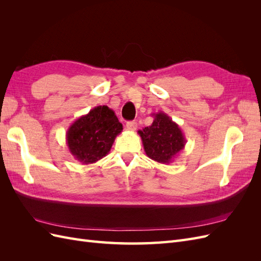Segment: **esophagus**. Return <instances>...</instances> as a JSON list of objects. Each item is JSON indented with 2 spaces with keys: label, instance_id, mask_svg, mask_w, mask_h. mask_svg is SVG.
Here are the masks:
<instances>
[{
  "label": "esophagus",
  "instance_id": "obj_1",
  "mask_svg": "<svg viewBox=\"0 0 261 261\" xmlns=\"http://www.w3.org/2000/svg\"><path fill=\"white\" fill-rule=\"evenodd\" d=\"M126 128H127L128 130H136V128H137V123L134 122V121L127 122V123H126Z\"/></svg>",
  "mask_w": 261,
  "mask_h": 261
}]
</instances>
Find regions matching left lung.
Segmentation results:
<instances>
[{
	"label": "left lung",
	"instance_id": "8db88e82",
	"mask_svg": "<svg viewBox=\"0 0 261 261\" xmlns=\"http://www.w3.org/2000/svg\"><path fill=\"white\" fill-rule=\"evenodd\" d=\"M153 122L138 130L146 154L150 159L169 164L184 149L186 139L178 124L164 112L153 113Z\"/></svg>",
	"mask_w": 261,
	"mask_h": 261
}]
</instances>
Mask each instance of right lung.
Here are the masks:
<instances>
[{
  "label": "right lung",
  "mask_w": 261,
  "mask_h": 261,
  "mask_svg": "<svg viewBox=\"0 0 261 261\" xmlns=\"http://www.w3.org/2000/svg\"><path fill=\"white\" fill-rule=\"evenodd\" d=\"M122 129L123 125L113 110L107 106L93 108L68 127L66 143L69 152L83 164L96 163L110 152Z\"/></svg>",
  "instance_id": "obj_1"
}]
</instances>
